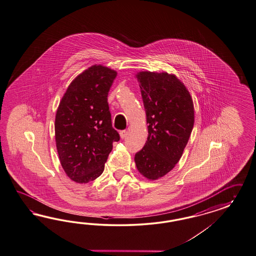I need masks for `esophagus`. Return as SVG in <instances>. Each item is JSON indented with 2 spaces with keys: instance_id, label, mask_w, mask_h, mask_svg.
I'll list each match as a JSON object with an SVG mask.
<instances>
[{
  "instance_id": "1",
  "label": "esophagus",
  "mask_w": 256,
  "mask_h": 256,
  "mask_svg": "<svg viewBox=\"0 0 256 256\" xmlns=\"http://www.w3.org/2000/svg\"><path fill=\"white\" fill-rule=\"evenodd\" d=\"M126 136H128V132L124 130V132H120V137H121V138H126Z\"/></svg>"
}]
</instances>
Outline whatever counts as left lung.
Wrapping results in <instances>:
<instances>
[{"label": "left lung", "mask_w": 256, "mask_h": 256, "mask_svg": "<svg viewBox=\"0 0 256 256\" xmlns=\"http://www.w3.org/2000/svg\"><path fill=\"white\" fill-rule=\"evenodd\" d=\"M138 79L148 124L144 148L136 154L138 172L156 180L180 160L193 130V100L186 86L168 72H140Z\"/></svg>", "instance_id": "1"}]
</instances>
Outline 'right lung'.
Wrapping results in <instances>:
<instances>
[{
    "instance_id": "right-lung-1",
    "label": "right lung",
    "mask_w": 256,
    "mask_h": 256,
    "mask_svg": "<svg viewBox=\"0 0 256 256\" xmlns=\"http://www.w3.org/2000/svg\"><path fill=\"white\" fill-rule=\"evenodd\" d=\"M118 72L93 65L70 84L56 110V149L64 170L79 184L95 180L104 170L112 142L108 92Z\"/></svg>"
}]
</instances>
